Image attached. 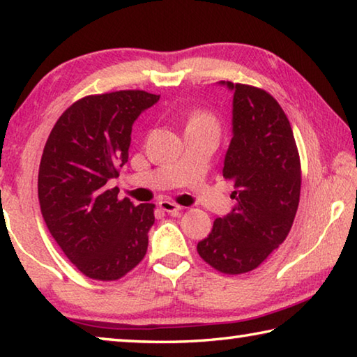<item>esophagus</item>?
Listing matches in <instances>:
<instances>
[{"mask_svg":"<svg viewBox=\"0 0 357 357\" xmlns=\"http://www.w3.org/2000/svg\"><path fill=\"white\" fill-rule=\"evenodd\" d=\"M159 206H160L162 211H165V213L173 214V215H176V214L179 213V211L183 209V206H179V204L173 203V202H170V200H162V202L159 203Z\"/></svg>","mask_w":357,"mask_h":357,"instance_id":"obj_1","label":"esophagus"}]
</instances>
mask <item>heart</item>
<instances>
[{
  "label": "heart",
  "instance_id": "heart-1",
  "mask_svg": "<svg viewBox=\"0 0 357 357\" xmlns=\"http://www.w3.org/2000/svg\"><path fill=\"white\" fill-rule=\"evenodd\" d=\"M189 128H206L213 130H219V123L211 112H197L189 119Z\"/></svg>",
  "mask_w": 357,
  "mask_h": 357
}]
</instances>
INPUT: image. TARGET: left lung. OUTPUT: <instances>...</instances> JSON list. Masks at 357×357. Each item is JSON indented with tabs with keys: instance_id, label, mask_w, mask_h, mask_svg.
<instances>
[{
	"instance_id": "left-lung-1",
	"label": "left lung",
	"mask_w": 357,
	"mask_h": 357,
	"mask_svg": "<svg viewBox=\"0 0 357 357\" xmlns=\"http://www.w3.org/2000/svg\"><path fill=\"white\" fill-rule=\"evenodd\" d=\"M233 94V138L223 178L236 206L217 217L197 252L211 268L238 275L257 269L291 229L301 195V159L285 112L250 84L222 82Z\"/></svg>"
}]
</instances>
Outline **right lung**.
<instances>
[{
	"label": "right lung",
	"mask_w": 357,
	"mask_h": 357,
	"mask_svg": "<svg viewBox=\"0 0 357 357\" xmlns=\"http://www.w3.org/2000/svg\"><path fill=\"white\" fill-rule=\"evenodd\" d=\"M157 100L140 89L86 96L48 135L38 176L42 217L64 255L89 279L118 280L146 255L155 206L119 200V189L108 183L129 159L132 124Z\"/></svg>",
	"instance_id": "1"
}]
</instances>
